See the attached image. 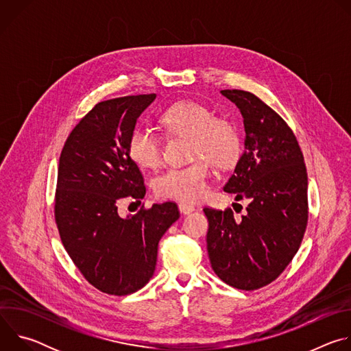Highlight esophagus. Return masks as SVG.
<instances>
[{
  "label": "esophagus",
  "mask_w": 351,
  "mask_h": 351,
  "mask_svg": "<svg viewBox=\"0 0 351 351\" xmlns=\"http://www.w3.org/2000/svg\"><path fill=\"white\" fill-rule=\"evenodd\" d=\"M179 211H180V214H183V215H189V214H191L193 211H195V207L191 206V204H187V203H180V204H179Z\"/></svg>",
  "instance_id": "esophagus-1"
}]
</instances>
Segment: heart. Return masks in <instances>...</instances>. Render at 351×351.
<instances>
[{
    "mask_svg": "<svg viewBox=\"0 0 351 351\" xmlns=\"http://www.w3.org/2000/svg\"><path fill=\"white\" fill-rule=\"evenodd\" d=\"M162 126L172 134L190 137L191 165L172 168L156 179V193L162 198L195 203L208 191L210 164L225 168L237 161L241 141L236 126L194 101H180L161 115ZM129 157L140 167L156 168L162 161L160 136L147 126H137L128 140Z\"/></svg>",
    "mask_w": 351,
    "mask_h": 351,
    "instance_id": "1",
    "label": "heart"
}]
</instances>
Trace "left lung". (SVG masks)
Returning a JSON list of instances; mask_svg holds the SVG:
<instances>
[{
  "instance_id": "1",
  "label": "left lung",
  "mask_w": 351,
  "mask_h": 351,
  "mask_svg": "<svg viewBox=\"0 0 351 351\" xmlns=\"http://www.w3.org/2000/svg\"><path fill=\"white\" fill-rule=\"evenodd\" d=\"M239 108L244 152L223 190L250 204L241 219L204 208L207 250L214 272L229 286L256 290L275 280L295 256L307 221V169L286 122L254 94L222 90Z\"/></svg>"
}]
</instances>
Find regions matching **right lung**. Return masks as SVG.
I'll list each match as a JSON object with an SVG mask.
<instances>
[{"instance_id": "obj_1", "label": "right lung", "mask_w": 351, "mask_h": 351, "mask_svg": "<svg viewBox=\"0 0 351 351\" xmlns=\"http://www.w3.org/2000/svg\"><path fill=\"white\" fill-rule=\"evenodd\" d=\"M156 94L98 103L72 130L60 158L56 221L66 253L98 290L137 291L153 278L158 243L180 214L175 203L153 204L122 218L123 198L145 195L128 140Z\"/></svg>"}]
</instances>
